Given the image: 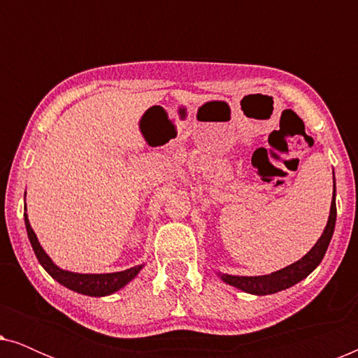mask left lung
Instances as JSON below:
<instances>
[{
	"label": "left lung",
	"mask_w": 358,
	"mask_h": 358,
	"mask_svg": "<svg viewBox=\"0 0 358 358\" xmlns=\"http://www.w3.org/2000/svg\"><path fill=\"white\" fill-rule=\"evenodd\" d=\"M336 180L332 185V202H331V212L329 220L322 231L321 238L317 239L315 246L310 249V252L305 254L300 261L290 264V266L280 268V271L268 273V275H257V277H243V275H228V273H218L220 278L228 285L236 287L239 290L251 293V295H272L285 288H290L295 283L301 282L303 278H306L315 268L320 266V262L324 257L329 246L332 233H334L336 227Z\"/></svg>",
	"instance_id": "1"
}]
</instances>
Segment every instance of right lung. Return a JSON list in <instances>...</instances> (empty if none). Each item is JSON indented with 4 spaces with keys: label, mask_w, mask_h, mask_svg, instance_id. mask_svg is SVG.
<instances>
[{
    "label": "right lung",
    "mask_w": 358,
    "mask_h": 358,
    "mask_svg": "<svg viewBox=\"0 0 358 358\" xmlns=\"http://www.w3.org/2000/svg\"><path fill=\"white\" fill-rule=\"evenodd\" d=\"M24 222H26V229L29 241H31V246L36 252V257L41 262V266L48 272V275H52L58 283H62L63 287L70 288V290L81 293V295L87 296H107L115 293L120 288H124L127 283L134 280V278L138 275V272L143 267L135 266L131 268H127V271L122 272H112V273H76L70 271H63L58 266L53 264L50 257L47 256V252L43 251L41 243L34 233V229L29 223L27 213H24Z\"/></svg>",
    "instance_id": "right-lung-1"
}]
</instances>
